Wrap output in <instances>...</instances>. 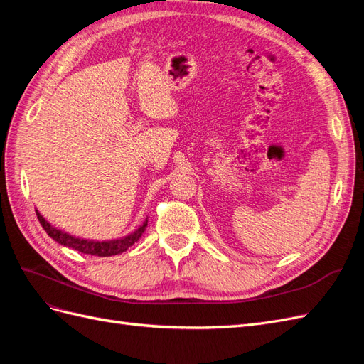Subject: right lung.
<instances>
[{
  "mask_svg": "<svg viewBox=\"0 0 364 364\" xmlns=\"http://www.w3.org/2000/svg\"><path fill=\"white\" fill-rule=\"evenodd\" d=\"M41 225L43 229H46L48 237H51L54 241H58L59 245L67 246V247L74 249L80 253H85V255H92V257H112V255H119V253L126 252L130 246H134L136 243L147 226V223H146L144 226H141L135 234H132L123 240L109 241V243H106V241L105 243H94V241L79 240V238H74V237H70L67 234L60 232V230L51 228L50 223H47L42 217H41Z\"/></svg>",
  "mask_w": 364,
  "mask_h": 364,
  "instance_id": "add662e5",
  "label": "right lung"
}]
</instances>
